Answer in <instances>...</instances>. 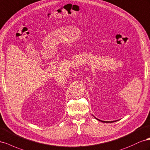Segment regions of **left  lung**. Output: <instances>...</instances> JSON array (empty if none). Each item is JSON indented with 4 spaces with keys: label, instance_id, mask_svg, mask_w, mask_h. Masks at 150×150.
<instances>
[{
    "label": "left lung",
    "instance_id": "1",
    "mask_svg": "<svg viewBox=\"0 0 150 150\" xmlns=\"http://www.w3.org/2000/svg\"><path fill=\"white\" fill-rule=\"evenodd\" d=\"M98 120L100 121H102V122H109V121H100V120H99V119H98ZM115 122V121H110V122Z\"/></svg>",
    "mask_w": 150,
    "mask_h": 150
}]
</instances>
